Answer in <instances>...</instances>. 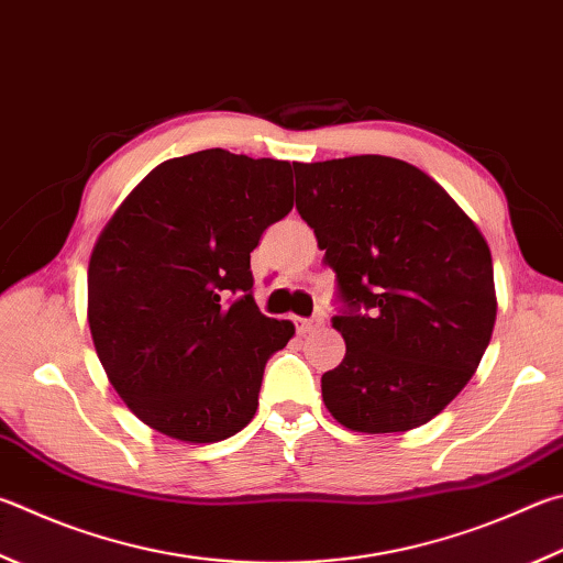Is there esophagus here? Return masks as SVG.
<instances>
[{"label":"esophagus","instance_id":"esophagus-1","mask_svg":"<svg viewBox=\"0 0 563 563\" xmlns=\"http://www.w3.org/2000/svg\"><path fill=\"white\" fill-rule=\"evenodd\" d=\"M295 320V327H298V332L300 334H305V332H310V330H314V327H320V324H324V317H292Z\"/></svg>","mask_w":563,"mask_h":563}]
</instances>
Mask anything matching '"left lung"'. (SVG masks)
Masks as SVG:
<instances>
[{"instance_id":"1","label":"left lung","mask_w":563,"mask_h":563,"mask_svg":"<svg viewBox=\"0 0 563 563\" xmlns=\"http://www.w3.org/2000/svg\"><path fill=\"white\" fill-rule=\"evenodd\" d=\"M295 167V207L336 273L342 364L322 401L360 433H401L463 391L493 336V255L441 184L404 159Z\"/></svg>"}]
</instances>
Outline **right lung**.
I'll list each match as a JSON object with an SVG mask.
<instances>
[{"label": "right lung", "mask_w": 563, "mask_h": 563, "mask_svg": "<svg viewBox=\"0 0 563 563\" xmlns=\"http://www.w3.org/2000/svg\"><path fill=\"white\" fill-rule=\"evenodd\" d=\"M290 162L201 150L152 169L100 231L88 324L142 423L184 443L251 423L265 362L295 334L255 305L251 251L290 213Z\"/></svg>", "instance_id": "1"}]
</instances>
